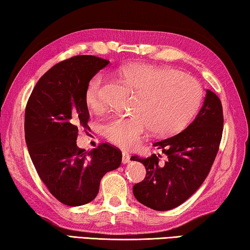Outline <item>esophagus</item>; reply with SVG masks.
<instances>
[{
  "mask_svg": "<svg viewBox=\"0 0 250 250\" xmlns=\"http://www.w3.org/2000/svg\"><path fill=\"white\" fill-rule=\"evenodd\" d=\"M122 161L123 164H128L130 161V156L126 151L122 152Z\"/></svg>",
  "mask_w": 250,
  "mask_h": 250,
  "instance_id": "obj_1",
  "label": "esophagus"
}]
</instances>
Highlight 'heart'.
I'll return each instance as SVG.
<instances>
[{
	"label": "heart",
	"mask_w": 250,
	"mask_h": 250,
	"mask_svg": "<svg viewBox=\"0 0 250 250\" xmlns=\"http://www.w3.org/2000/svg\"><path fill=\"white\" fill-rule=\"evenodd\" d=\"M122 78L137 92L132 115H115L103 124L109 142L132 148L152 128L158 135H172L188 125L199 107L201 87L193 78L176 70L149 63H130L120 69ZM84 100L89 108L103 106V77L87 83Z\"/></svg>",
	"instance_id": "b5f03b06"
}]
</instances>
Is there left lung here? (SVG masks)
Instances as JSON below:
<instances>
[{"label": "left lung", "instance_id": "8db88e82", "mask_svg": "<svg viewBox=\"0 0 250 250\" xmlns=\"http://www.w3.org/2000/svg\"><path fill=\"white\" fill-rule=\"evenodd\" d=\"M223 125L221 100L207 90L195 120L174 136L154 143L167 157L165 163L156 154L130 158L146 168L145 179L133 187L138 202L156 211H168L186 202L209 173L220 148Z\"/></svg>", "mask_w": 250, "mask_h": 250}]
</instances>
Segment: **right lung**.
<instances>
[{
	"mask_svg": "<svg viewBox=\"0 0 250 250\" xmlns=\"http://www.w3.org/2000/svg\"><path fill=\"white\" fill-rule=\"evenodd\" d=\"M108 62L89 55L61 61L39 79L26 104L30 158L50 193L69 207L94 200L101 179L122 163V151L108 143L89 151L77 146L79 129L89 127L86 85Z\"/></svg>",
	"mask_w": 250,
	"mask_h": 250,
	"instance_id": "add662e5",
	"label": "right lung"
}]
</instances>
